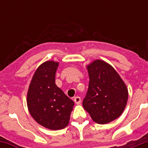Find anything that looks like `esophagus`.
<instances>
[{
    "label": "esophagus",
    "mask_w": 148,
    "mask_h": 148,
    "mask_svg": "<svg viewBox=\"0 0 148 148\" xmlns=\"http://www.w3.org/2000/svg\"><path fill=\"white\" fill-rule=\"evenodd\" d=\"M74 102L76 103L77 105H79V104L81 103V101H82V99H81L80 97L77 96V97H74Z\"/></svg>",
    "instance_id": "obj_1"
}]
</instances>
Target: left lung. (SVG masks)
Wrapping results in <instances>:
<instances>
[{
  "label": "left lung",
  "instance_id": "1",
  "mask_svg": "<svg viewBox=\"0 0 148 148\" xmlns=\"http://www.w3.org/2000/svg\"><path fill=\"white\" fill-rule=\"evenodd\" d=\"M87 70L90 82L82 106L93 121L108 124L124 111L128 97L127 87L114 68L102 60H95Z\"/></svg>",
  "mask_w": 148,
  "mask_h": 148
}]
</instances>
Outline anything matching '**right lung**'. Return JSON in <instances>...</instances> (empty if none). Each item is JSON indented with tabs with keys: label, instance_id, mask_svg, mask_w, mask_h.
Masks as SVG:
<instances>
[{
	"label": "right lung",
	"instance_id": "add662e5",
	"mask_svg": "<svg viewBox=\"0 0 148 148\" xmlns=\"http://www.w3.org/2000/svg\"><path fill=\"white\" fill-rule=\"evenodd\" d=\"M58 62H45L40 65L32 79L27 104L32 116L43 127L58 130L67 126L74 101L55 84Z\"/></svg>",
	"mask_w": 148,
	"mask_h": 148
}]
</instances>
